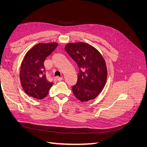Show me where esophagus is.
I'll return each instance as SVG.
<instances>
[{
    "label": "esophagus",
    "mask_w": 147,
    "mask_h": 147,
    "mask_svg": "<svg viewBox=\"0 0 147 147\" xmlns=\"http://www.w3.org/2000/svg\"><path fill=\"white\" fill-rule=\"evenodd\" d=\"M56 80L57 81H59V82H61V80H63V77H56Z\"/></svg>",
    "instance_id": "esophagus-1"
}]
</instances>
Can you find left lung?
Here are the masks:
<instances>
[{"instance_id": "left-lung-1", "label": "left lung", "mask_w": 147, "mask_h": 147, "mask_svg": "<svg viewBox=\"0 0 147 147\" xmlns=\"http://www.w3.org/2000/svg\"><path fill=\"white\" fill-rule=\"evenodd\" d=\"M65 50L79 68L77 83L72 91L82 102L94 99L103 90L107 78L105 61L100 52L84 42L69 43Z\"/></svg>"}]
</instances>
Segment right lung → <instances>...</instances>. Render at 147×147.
Listing matches in <instances>:
<instances>
[{
	"instance_id": "obj_1",
	"label": "right lung",
	"mask_w": 147,
	"mask_h": 147,
	"mask_svg": "<svg viewBox=\"0 0 147 147\" xmlns=\"http://www.w3.org/2000/svg\"><path fill=\"white\" fill-rule=\"evenodd\" d=\"M58 45L55 42L40 43L26 53L20 72L21 84L24 92L35 99H42L48 95L53 83L47 80L44 61Z\"/></svg>"
}]
</instances>
